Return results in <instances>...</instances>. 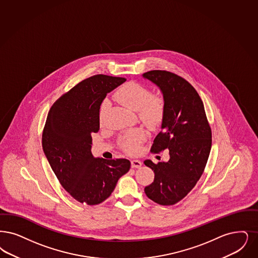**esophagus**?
Returning a JSON list of instances; mask_svg holds the SVG:
<instances>
[{
	"mask_svg": "<svg viewBox=\"0 0 258 258\" xmlns=\"http://www.w3.org/2000/svg\"><path fill=\"white\" fill-rule=\"evenodd\" d=\"M131 163H132V167L133 168H139V167H141V165H142V162L140 160H137V159H133L131 161Z\"/></svg>",
	"mask_w": 258,
	"mask_h": 258,
	"instance_id": "34e87169",
	"label": "esophagus"
}]
</instances>
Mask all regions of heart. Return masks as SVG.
<instances>
[{
    "instance_id": "b5f03b06",
    "label": "heart",
    "mask_w": 258,
    "mask_h": 258,
    "mask_svg": "<svg viewBox=\"0 0 258 258\" xmlns=\"http://www.w3.org/2000/svg\"><path fill=\"white\" fill-rule=\"evenodd\" d=\"M115 99L128 109L136 111L139 119L149 126H156L164 119L166 102L160 94H151L150 89L141 83L128 82L120 86L114 94ZM105 103L100 110V119L103 120ZM146 139V134L141 128H135L124 134L120 144L124 152L136 155Z\"/></svg>"
}]
</instances>
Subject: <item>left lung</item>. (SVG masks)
I'll return each instance as SVG.
<instances>
[{"mask_svg":"<svg viewBox=\"0 0 258 258\" xmlns=\"http://www.w3.org/2000/svg\"><path fill=\"white\" fill-rule=\"evenodd\" d=\"M143 77L160 88L166 102L162 131L151 152L159 154L168 149L170 155L168 162L145 160L155 173L145 193L158 205L173 206L187 196L205 171L212 144L211 127L200 95L185 79L165 70L149 71Z\"/></svg>","mask_w":258,"mask_h":258,"instance_id":"1","label":"left lung"}]
</instances>
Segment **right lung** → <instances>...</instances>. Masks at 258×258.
Masks as SVG:
<instances>
[{
	"instance_id": "right-lung-1",
	"label": "right lung",
	"mask_w": 258,
	"mask_h": 258,
	"mask_svg": "<svg viewBox=\"0 0 258 258\" xmlns=\"http://www.w3.org/2000/svg\"><path fill=\"white\" fill-rule=\"evenodd\" d=\"M124 78L95 75L75 85L53 103L42 134V147L62 187L78 202L96 206L113 192L131 162L95 158L91 134L100 130V106Z\"/></svg>"
}]
</instances>
